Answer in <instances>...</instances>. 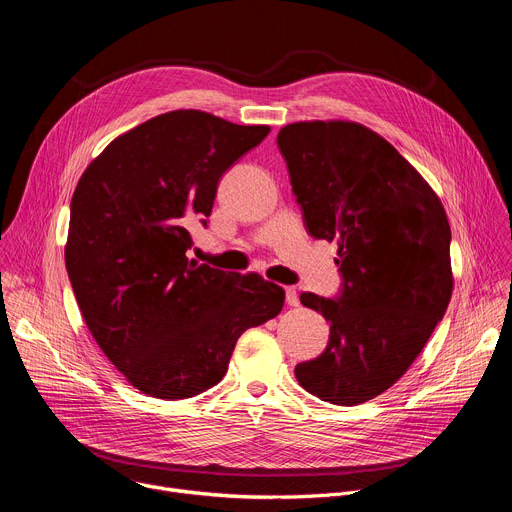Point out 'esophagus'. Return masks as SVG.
<instances>
[{"mask_svg":"<svg viewBox=\"0 0 512 512\" xmlns=\"http://www.w3.org/2000/svg\"><path fill=\"white\" fill-rule=\"evenodd\" d=\"M285 302H287V306H294V308L300 304V296H298L296 287H291V285L285 287Z\"/></svg>","mask_w":512,"mask_h":512,"instance_id":"obj_1","label":"esophagus"}]
</instances>
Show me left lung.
Here are the masks:
<instances>
[{
    "label": "left lung",
    "mask_w": 512,
    "mask_h": 512,
    "mask_svg": "<svg viewBox=\"0 0 512 512\" xmlns=\"http://www.w3.org/2000/svg\"><path fill=\"white\" fill-rule=\"evenodd\" d=\"M291 190L314 239L338 241L340 294H302L330 322L326 350L298 383L334 405L395 385L452 298L446 210L393 145L352 121H300L277 133Z\"/></svg>",
    "instance_id": "1"
}]
</instances>
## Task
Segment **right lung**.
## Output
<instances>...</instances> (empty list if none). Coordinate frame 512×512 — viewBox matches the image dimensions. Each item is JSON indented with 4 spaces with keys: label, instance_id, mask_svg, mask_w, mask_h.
Masks as SVG:
<instances>
[{
    "label": "right lung",
    "instance_id": "add662e5",
    "mask_svg": "<svg viewBox=\"0 0 512 512\" xmlns=\"http://www.w3.org/2000/svg\"><path fill=\"white\" fill-rule=\"evenodd\" d=\"M269 131L170 111L113 139L72 194V291L105 356L145 395L176 401L221 383L239 336L283 308V289L261 275L188 259L186 227H206L218 180Z\"/></svg>",
    "mask_w": 512,
    "mask_h": 512
}]
</instances>
